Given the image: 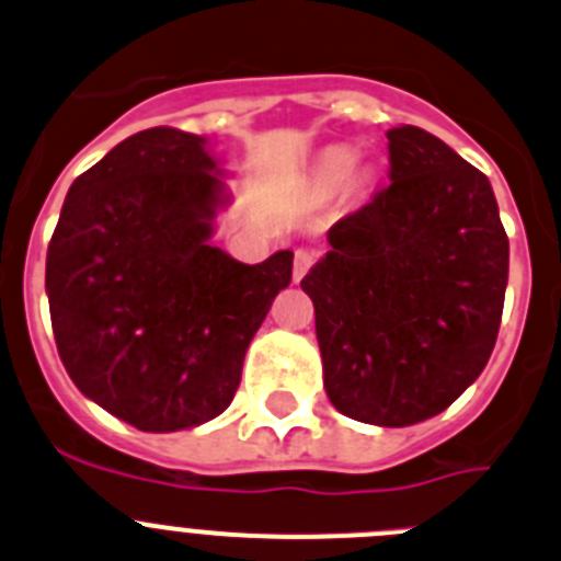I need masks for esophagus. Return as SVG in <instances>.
I'll return each instance as SVG.
<instances>
[{
  "label": "esophagus",
  "instance_id": "esophagus-1",
  "mask_svg": "<svg viewBox=\"0 0 561 561\" xmlns=\"http://www.w3.org/2000/svg\"><path fill=\"white\" fill-rule=\"evenodd\" d=\"M312 263H316V251L298 249L296 260H293V279H296V282L305 279V274L312 268Z\"/></svg>",
  "mask_w": 561,
  "mask_h": 561
}]
</instances>
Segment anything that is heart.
Returning <instances> with one entry per match:
<instances>
[{
	"label": "heart",
	"instance_id": "obj_1",
	"mask_svg": "<svg viewBox=\"0 0 561 561\" xmlns=\"http://www.w3.org/2000/svg\"><path fill=\"white\" fill-rule=\"evenodd\" d=\"M348 169H352V154H348L345 149L327 151V157H323L321 162V174L323 180L329 182H340L345 174H348Z\"/></svg>",
	"mask_w": 561,
	"mask_h": 561
}]
</instances>
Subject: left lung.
Segmentation results:
<instances>
[{"mask_svg": "<svg viewBox=\"0 0 561 561\" xmlns=\"http://www.w3.org/2000/svg\"><path fill=\"white\" fill-rule=\"evenodd\" d=\"M390 185L329 229L301 279L343 415L412 426L479 379L499 337L510 238L490 180L421 127L387 133Z\"/></svg>", "mask_w": 561, "mask_h": 561, "instance_id": "left-lung-1", "label": "left lung"}]
</instances>
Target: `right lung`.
I'll use <instances>...</instances> for the list:
<instances>
[{"mask_svg": "<svg viewBox=\"0 0 561 561\" xmlns=\"http://www.w3.org/2000/svg\"><path fill=\"white\" fill-rule=\"evenodd\" d=\"M227 204L207 140L154 127L68 187L46 251V296L68 376L140 432L221 415L293 251L245 265L209 243Z\"/></svg>", "mask_w": 561, "mask_h": 561, "instance_id": "1", "label": "right lung"}]
</instances>
